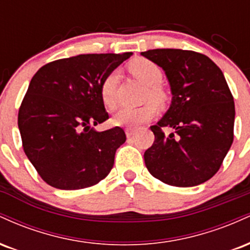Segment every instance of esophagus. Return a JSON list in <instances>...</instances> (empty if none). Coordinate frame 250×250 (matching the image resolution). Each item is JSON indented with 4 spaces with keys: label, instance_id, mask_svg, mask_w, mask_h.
Returning a JSON list of instances; mask_svg holds the SVG:
<instances>
[{
    "label": "esophagus",
    "instance_id": "obj_1",
    "mask_svg": "<svg viewBox=\"0 0 250 250\" xmlns=\"http://www.w3.org/2000/svg\"><path fill=\"white\" fill-rule=\"evenodd\" d=\"M135 131H136V129L135 128H131V127L125 128V134H127V137L133 136V135L135 134Z\"/></svg>",
    "mask_w": 250,
    "mask_h": 250
}]
</instances>
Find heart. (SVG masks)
Segmentation results:
<instances>
[{
    "label": "heart",
    "instance_id": "b5f03b06",
    "mask_svg": "<svg viewBox=\"0 0 250 250\" xmlns=\"http://www.w3.org/2000/svg\"><path fill=\"white\" fill-rule=\"evenodd\" d=\"M129 70L135 77L145 83L147 87L145 100H153L157 103L165 102L166 93L160 87L162 82L163 73L161 68L156 63L151 62L147 59L135 60L129 64ZM117 83H119V73L116 70L110 71L107 76L103 79L100 85V96L103 104L108 109H115L119 102L117 96ZM156 105L153 102H148L141 107H122L114 116V123L119 125H142V123L149 121L156 115Z\"/></svg>",
    "mask_w": 250,
    "mask_h": 250
}]
</instances>
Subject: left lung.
I'll use <instances>...</instances> for the list:
<instances>
[{
    "instance_id": "1",
    "label": "left lung",
    "mask_w": 250,
    "mask_h": 250,
    "mask_svg": "<svg viewBox=\"0 0 250 250\" xmlns=\"http://www.w3.org/2000/svg\"><path fill=\"white\" fill-rule=\"evenodd\" d=\"M165 70L171 104L151 125L145 153L149 173L175 187H194L217 173L234 140L235 104L223 73L203 54L182 49L141 53ZM173 127L166 135L162 127Z\"/></svg>"
}]
</instances>
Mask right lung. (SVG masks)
Returning a JSON list of instances; mask_svg holds the SVG:
<instances>
[{
  "mask_svg": "<svg viewBox=\"0 0 250 250\" xmlns=\"http://www.w3.org/2000/svg\"><path fill=\"white\" fill-rule=\"evenodd\" d=\"M133 54H82L56 60L33 76L19 110L22 146L44 182L63 190L88 188L110 173L125 130L96 131L109 119L100 85Z\"/></svg>",
  "mask_w": 250,
  "mask_h": 250,
  "instance_id": "1",
  "label": "right lung"
}]
</instances>
